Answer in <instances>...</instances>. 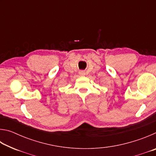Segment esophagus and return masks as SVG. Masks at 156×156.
Instances as JSON below:
<instances>
[{
	"instance_id": "esophagus-1",
	"label": "esophagus",
	"mask_w": 156,
	"mask_h": 156,
	"mask_svg": "<svg viewBox=\"0 0 156 156\" xmlns=\"http://www.w3.org/2000/svg\"><path fill=\"white\" fill-rule=\"evenodd\" d=\"M79 74H80L81 76H83L85 75V72H84V71H80V72H79Z\"/></svg>"
}]
</instances>
